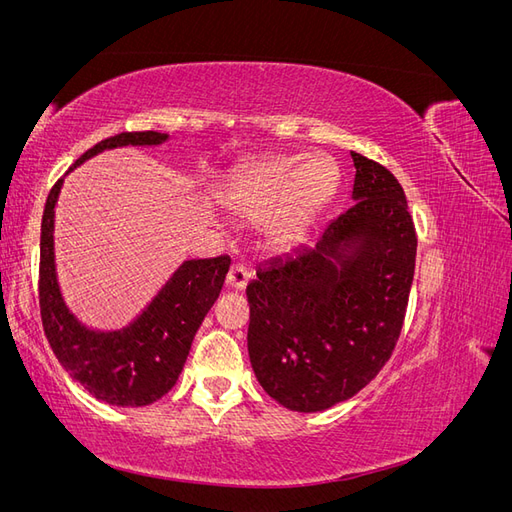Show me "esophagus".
I'll list each match as a JSON object with an SVG mask.
<instances>
[{"label": "esophagus", "mask_w": 512, "mask_h": 512, "mask_svg": "<svg viewBox=\"0 0 512 512\" xmlns=\"http://www.w3.org/2000/svg\"><path fill=\"white\" fill-rule=\"evenodd\" d=\"M250 277H252V273L247 271L243 265H232V267H230V271H228L226 282H228V286H230V288L243 290V288L247 286V282H250Z\"/></svg>", "instance_id": "esophagus-1"}]
</instances>
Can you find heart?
Instances as JSON below:
<instances>
[{
	"label": "heart",
	"mask_w": 512,
	"mask_h": 512,
	"mask_svg": "<svg viewBox=\"0 0 512 512\" xmlns=\"http://www.w3.org/2000/svg\"><path fill=\"white\" fill-rule=\"evenodd\" d=\"M322 167L330 173L327 184ZM333 179V166L322 158L299 162L290 156H273L247 164L232 175L228 203L247 220H269L271 239L286 245L303 237L309 222L331 196Z\"/></svg>",
	"instance_id": "heart-1"
}]
</instances>
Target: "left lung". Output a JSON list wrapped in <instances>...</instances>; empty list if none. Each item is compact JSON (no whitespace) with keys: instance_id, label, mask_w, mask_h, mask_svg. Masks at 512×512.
Returning a JSON list of instances; mask_svg holds the SVG:
<instances>
[{"instance_id":"left-lung-1","label":"left lung","mask_w":512,"mask_h":512,"mask_svg":"<svg viewBox=\"0 0 512 512\" xmlns=\"http://www.w3.org/2000/svg\"><path fill=\"white\" fill-rule=\"evenodd\" d=\"M356 203L314 247L271 260L247 284V350L258 382L284 408L327 410L391 359L404 327L416 228L389 168L352 151Z\"/></svg>"}]
</instances>
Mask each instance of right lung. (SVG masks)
Wrapping results in <instances>:
<instances>
[{
	"label": "right lung",
	"mask_w": 512,
	"mask_h": 512,
	"mask_svg": "<svg viewBox=\"0 0 512 512\" xmlns=\"http://www.w3.org/2000/svg\"><path fill=\"white\" fill-rule=\"evenodd\" d=\"M162 141L166 134L156 130L121 132L85 151L74 166L111 147L158 145ZM61 183L64 179H57L51 188L42 213L38 299L44 335L61 367L94 397L113 406L153 404L175 386L200 322L220 297L230 258L183 262L147 312L128 329L89 331L68 312L57 286L53 220Z\"/></svg>",
	"instance_id": "add662e5"
}]
</instances>
